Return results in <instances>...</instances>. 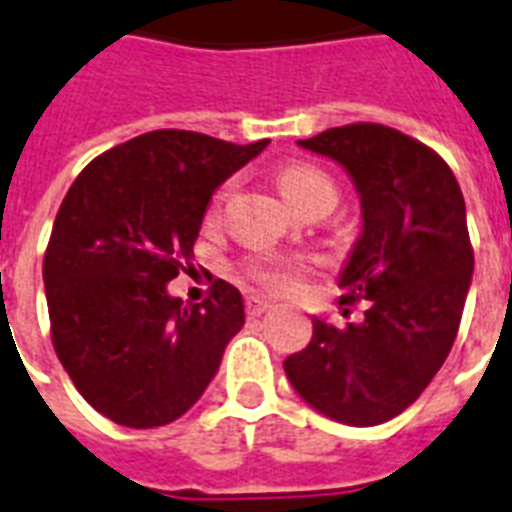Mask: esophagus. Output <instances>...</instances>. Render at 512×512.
Instances as JSON below:
<instances>
[{
  "label": "esophagus",
  "instance_id": "esophagus-1",
  "mask_svg": "<svg viewBox=\"0 0 512 512\" xmlns=\"http://www.w3.org/2000/svg\"><path fill=\"white\" fill-rule=\"evenodd\" d=\"M270 307H273V305H270L268 299H263V297H255V294H249V297L244 299V310H247V315H249V318H257V315L268 313Z\"/></svg>",
  "mask_w": 512,
  "mask_h": 512
}]
</instances>
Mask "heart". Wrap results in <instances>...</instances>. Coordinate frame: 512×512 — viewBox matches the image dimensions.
I'll return each mask as SVG.
<instances>
[{"label": "heart", "mask_w": 512, "mask_h": 512, "mask_svg": "<svg viewBox=\"0 0 512 512\" xmlns=\"http://www.w3.org/2000/svg\"><path fill=\"white\" fill-rule=\"evenodd\" d=\"M276 178L281 191H284V197L297 210H305V207H310L318 199H331V202L336 199V186L328 178V173H323L315 165H307V162L284 165V168L278 170ZM226 194L228 186H220L207 218L215 220ZM310 273H313V260L305 255H276V252H268V255H252L242 265V276L247 278L249 284L268 294H278V297L297 292Z\"/></svg>", "instance_id": "obj_1"}]
</instances>
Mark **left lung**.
Returning <instances> with one entry per match:
<instances>
[{
    "label": "left lung",
    "instance_id": "left-lung-1",
    "mask_svg": "<svg viewBox=\"0 0 512 512\" xmlns=\"http://www.w3.org/2000/svg\"><path fill=\"white\" fill-rule=\"evenodd\" d=\"M299 147L344 165L360 191L363 234L339 305L365 299L368 310L347 328L313 318L284 371L318 413L376 426L421 397L458 336L473 276L463 191L434 149L381 123L328 128Z\"/></svg>",
    "mask_w": 512,
    "mask_h": 512
}]
</instances>
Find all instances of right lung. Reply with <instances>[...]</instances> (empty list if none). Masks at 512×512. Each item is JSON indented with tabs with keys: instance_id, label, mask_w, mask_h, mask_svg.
<instances>
[{
	"instance_id": "1",
	"label": "right lung",
	"mask_w": 512,
	"mask_h": 512,
	"mask_svg": "<svg viewBox=\"0 0 512 512\" xmlns=\"http://www.w3.org/2000/svg\"><path fill=\"white\" fill-rule=\"evenodd\" d=\"M268 147L162 128L107 149L62 199L44 252L49 331L97 413L128 429L176 421L202 397L244 326L239 289L215 278L184 305L168 281L194 257L213 191Z\"/></svg>"
}]
</instances>
